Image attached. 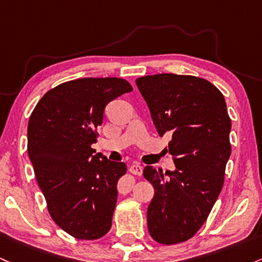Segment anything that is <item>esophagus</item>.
<instances>
[{
    "label": "esophagus",
    "mask_w": 262,
    "mask_h": 262,
    "mask_svg": "<svg viewBox=\"0 0 262 262\" xmlns=\"http://www.w3.org/2000/svg\"><path fill=\"white\" fill-rule=\"evenodd\" d=\"M129 171H130L133 175H138V177H140V175L143 174V168L139 165V164H133V165H130V168H129Z\"/></svg>",
    "instance_id": "34e87169"
}]
</instances>
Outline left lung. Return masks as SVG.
Segmentation results:
<instances>
[{
    "label": "left lung",
    "instance_id": "8db88e82",
    "mask_svg": "<svg viewBox=\"0 0 262 262\" xmlns=\"http://www.w3.org/2000/svg\"><path fill=\"white\" fill-rule=\"evenodd\" d=\"M159 136L171 133L175 171L145 166L154 186L148 208L150 236L163 245L189 240L199 231L219 196L230 154L231 119L223 93L195 76L159 73L136 80Z\"/></svg>",
    "mask_w": 262,
    "mask_h": 262
}]
</instances>
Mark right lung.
Listing matches in <instances>:
<instances>
[{
  "label": "right lung",
  "mask_w": 262,
  "mask_h": 262,
  "mask_svg": "<svg viewBox=\"0 0 262 262\" xmlns=\"http://www.w3.org/2000/svg\"><path fill=\"white\" fill-rule=\"evenodd\" d=\"M133 91L117 77L79 78L50 89L30 117L27 150L54 223L71 236L96 240L111 230L124 163L94 154L105 105Z\"/></svg>",
  "instance_id": "1"
}]
</instances>
